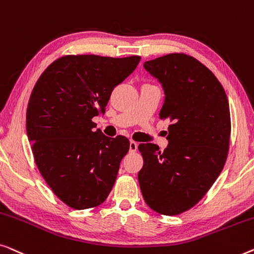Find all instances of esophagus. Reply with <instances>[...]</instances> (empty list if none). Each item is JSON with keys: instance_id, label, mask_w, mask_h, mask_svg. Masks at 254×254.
Instances as JSON below:
<instances>
[{"instance_id": "1", "label": "esophagus", "mask_w": 254, "mask_h": 254, "mask_svg": "<svg viewBox=\"0 0 254 254\" xmlns=\"http://www.w3.org/2000/svg\"><path fill=\"white\" fill-rule=\"evenodd\" d=\"M137 149H138V144L135 141L131 140L130 141V152L131 153H134L135 151H137Z\"/></svg>"}]
</instances>
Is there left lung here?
Listing matches in <instances>:
<instances>
[{
    "mask_svg": "<svg viewBox=\"0 0 254 254\" xmlns=\"http://www.w3.org/2000/svg\"><path fill=\"white\" fill-rule=\"evenodd\" d=\"M144 67L164 91L160 119L169 120L168 147L140 144L138 181L156 213L177 215L198 203L219 177L230 140L229 102L214 73L194 57L168 54Z\"/></svg>",
    "mask_w": 254,
    "mask_h": 254,
    "instance_id": "1",
    "label": "left lung"
}]
</instances>
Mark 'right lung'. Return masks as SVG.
Listing matches in <instances>:
<instances>
[{
	"label": "right lung",
	"instance_id": "obj_1",
	"mask_svg": "<svg viewBox=\"0 0 254 254\" xmlns=\"http://www.w3.org/2000/svg\"><path fill=\"white\" fill-rule=\"evenodd\" d=\"M139 62L140 56L66 55L54 61L33 87L26 132L34 161L52 191L71 208L101 205L115 184L130 141L93 130L92 119L105 114L113 90Z\"/></svg>",
	"mask_w": 254,
	"mask_h": 254
}]
</instances>
